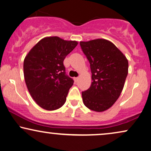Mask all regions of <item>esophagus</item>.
<instances>
[{
	"instance_id": "esophagus-1",
	"label": "esophagus",
	"mask_w": 151,
	"mask_h": 151,
	"mask_svg": "<svg viewBox=\"0 0 151 151\" xmlns=\"http://www.w3.org/2000/svg\"><path fill=\"white\" fill-rule=\"evenodd\" d=\"M74 80H75V82H77V81H78V77H75V78H74Z\"/></svg>"
}]
</instances>
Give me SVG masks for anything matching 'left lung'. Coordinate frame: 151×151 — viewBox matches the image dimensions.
Masks as SVG:
<instances>
[{
	"label": "left lung",
	"mask_w": 151,
	"mask_h": 151,
	"mask_svg": "<svg viewBox=\"0 0 151 151\" xmlns=\"http://www.w3.org/2000/svg\"><path fill=\"white\" fill-rule=\"evenodd\" d=\"M80 45L90 63L92 80L90 88L82 92L83 102L92 111H106L116 103L123 90L128 75V60L107 40L80 42Z\"/></svg>",
	"instance_id": "8db88e82"
}]
</instances>
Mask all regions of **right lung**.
Segmentation results:
<instances>
[{
	"label": "right lung",
	"instance_id": "1",
	"mask_svg": "<svg viewBox=\"0 0 151 151\" xmlns=\"http://www.w3.org/2000/svg\"><path fill=\"white\" fill-rule=\"evenodd\" d=\"M77 44L57 36L46 37L25 57V83L31 97L42 109L53 111L65 103L74 81L65 75L63 62Z\"/></svg>",
	"mask_w": 151,
	"mask_h": 151
}]
</instances>
